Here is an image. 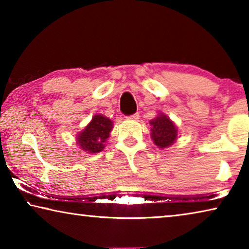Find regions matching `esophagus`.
Masks as SVG:
<instances>
[{
  "mask_svg": "<svg viewBox=\"0 0 249 249\" xmlns=\"http://www.w3.org/2000/svg\"><path fill=\"white\" fill-rule=\"evenodd\" d=\"M128 118H129V120H132V121H139L140 114L139 113H135V114L131 115V116H128Z\"/></svg>",
  "mask_w": 249,
  "mask_h": 249,
  "instance_id": "1",
  "label": "esophagus"
}]
</instances>
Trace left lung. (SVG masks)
Instances as JSON below:
<instances>
[{
  "instance_id": "left-lung-1",
  "label": "left lung",
  "mask_w": 249,
  "mask_h": 249,
  "mask_svg": "<svg viewBox=\"0 0 249 249\" xmlns=\"http://www.w3.org/2000/svg\"><path fill=\"white\" fill-rule=\"evenodd\" d=\"M151 139L159 148H168L178 140V127L168 115L159 113L150 121Z\"/></svg>"
}]
</instances>
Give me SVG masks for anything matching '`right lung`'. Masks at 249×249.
Here are the masks:
<instances>
[{
	"label": "right lung",
	"mask_w": 249,
	"mask_h": 249,
	"mask_svg": "<svg viewBox=\"0 0 249 249\" xmlns=\"http://www.w3.org/2000/svg\"><path fill=\"white\" fill-rule=\"evenodd\" d=\"M112 129L113 122L110 118L102 114L94 115L86 127L77 134L76 143L87 153H99L105 147Z\"/></svg>",
	"instance_id": "1"
}]
</instances>
